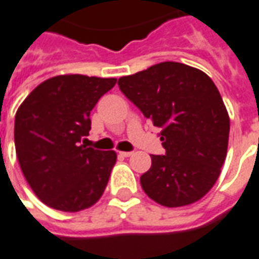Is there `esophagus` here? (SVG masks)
<instances>
[{
	"mask_svg": "<svg viewBox=\"0 0 259 259\" xmlns=\"http://www.w3.org/2000/svg\"><path fill=\"white\" fill-rule=\"evenodd\" d=\"M132 154H133L132 151H119V155H122V157H130Z\"/></svg>",
	"mask_w": 259,
	"mask_h": 259,
	"instance_id": "obj_1",
	"label": "esophagus"
}]
</instances>
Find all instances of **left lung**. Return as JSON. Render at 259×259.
Here are the masks:
<instances>
[{"label": "left lung", "mask_w": 259, "mask_h": 259, "mask_svg": "<svg viewBox=\"0 0 259 259\" xmlns=\"http://www.w3.org/2000/svg\"><path fill=\"white\" fill-rule=\"evenodd\" d=\"M120 91L160 127L164 155H151L140 177L150 199L167 207L192 205L222 172L230 117L218 87L198 68L164 61L120 77Z\"/></svg>", "instance_id": "8db88e82"}]
</instances>
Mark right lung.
I'll use <instances>...</instances> for the list:
<instances>
[{
    "instance_id": "1",
    "label": "right lung",
    "mask_w": 259,
    "mask_h": 259,
    "mask_svg": "<svg viewBox=\"0 0 259 259\" xmlns=\"http://www.w3.org/2000/svg\"><path fill=\"white\" fill-rule=\"evenodd\" d=\"M116 78L66 74L43 81L15 115V150L29 186L56 210H84L102 196L117 155L81 144L91 111Z\"/></svg>"
}]
</instances>
